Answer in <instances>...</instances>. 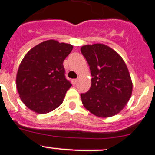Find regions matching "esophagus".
<instances>
[{"label":"esophagus","instance_id":"esophagus-1","mask_svg":"<svg viewBox=\"0 0 155 155\" xmlns=\"http://www.w3.org/2000/svg\"><path fill=\"white\" fill-rule=\"evenodd\" d=\"M73 82L74 84H78V79H74Z\"/></svg>","mask_w":155,"mask_h":155}]
</instances>
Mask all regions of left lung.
<instances>
[{
    "mask_svg": "<svg viewBox=\"0 0 155 155\" xmlns=\"http://www.w3.org/2000/svg\"><path fill=\"white\" fill-rule=\"evenodd\" d=\"M90 67L91 86L81 94L82 104L99 117L115 115L131 97L133 84L123 58L104 44L84 45L81 48Z\"/></svg>",
    "mask_w": 155,
    "mask_h": 155,
    "instance_id": "1",
    "label": "left lung"
}]
</instances>
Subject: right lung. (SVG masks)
Wrapping results in <instances>:
<instances>
[{"label":"right lung","mask_w":155,"mask_h":155,"mask_svg":"<svg viewBox=\"0 0 155 155\" xmlns=\"http://www.w3.org/2000/svg\"><path fill=\"white\" fill-rule=\"evenodd\" d=\"M73 45L48 40L26 54L18 68L16 86L21 101L30 110L47 114L61 105L71 84L63 62Z\"/></svg>","instance_id":"right-lung-1"}]
</instances>
